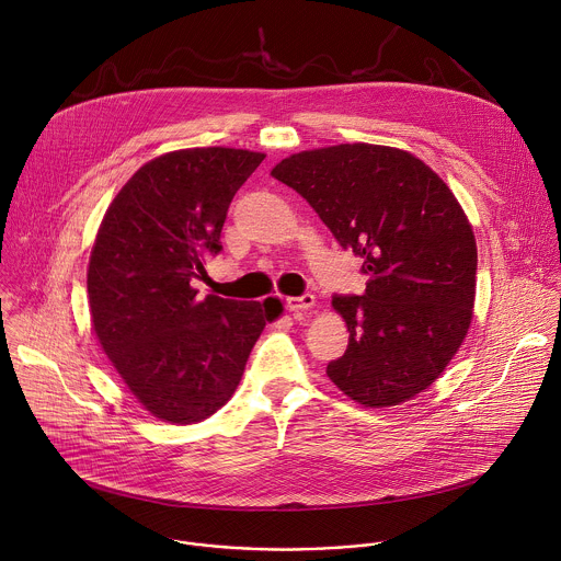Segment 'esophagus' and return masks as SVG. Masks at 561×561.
<instances>
[{"label": "esophagus", "mask_w": 561, "mask_h": 561, "mask_svg": "<svg viewBox=\"0 0 561 561\" xmlns=\"http://www.w3.org/2000/svg\"><path fill=\"white\" fill-rule=\"evenodd\" d=\"M286 306H288V310H293V312H306V310H310V308L314 306V295L304 293V295H299V297H288V299H286Z\"/></svg>", "instance_id": "1"}]
</instances>
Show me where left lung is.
I'll list each match as a JSON object with an SVG mask.
<instances>
[{
    "instance_id": "obj_1",
    "label": "left lung",
    "mask_w": 561,
    "mask_h": 561,
    "mask_svg": "<svg viewBox=\"0 0 561 561\" xmlns=\"http://www.w3.org/2000/svg\"><path fill=\"white\" fill-rule=\"evenodd\" d=\"M273 178L364 260L366 290L333 295L351 337L327 368L331 381L370 409L426 390L461 346L474 304L477 244L450 188L411 152L375 144L304 150Z\"/></svg>"
}]
</instances>
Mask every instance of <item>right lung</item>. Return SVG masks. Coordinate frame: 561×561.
Returning a JSON list of instances; mask_svg holds the SVG:
<instances>
[{"label":"right lung","instance_id":"add662e5","mask_svg":"<svg viewBox=\"0 0 561 561\" xmlns=\"http://www.w3.org/2000/svg\"><path fill=\"white\" fill-rule=\"evenodd\" d=\"M264 154L186 148L144 164L117 193L89 264L98 340L146 411L171 424L210 417L232 397L279 299L197 297L221 251L234 193Z\"/></svg>","mask_w":561,"mask_h":561}]
</instances>
